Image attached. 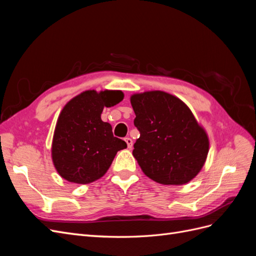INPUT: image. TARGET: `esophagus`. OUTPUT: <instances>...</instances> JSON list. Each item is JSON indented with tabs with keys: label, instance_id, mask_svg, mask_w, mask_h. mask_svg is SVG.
I'll list each match as a JSON object with an SVG mask.
<instances>
[{
	"label": "esophagus",
	"instance_id": "obj_1",
	"mask_svg": "<svg viewBox=\"0 0 256 256\" xmlns=\"http://www.w3.org/2000/svg\"><path fill=\"white\" fill-rule=\"evenodd\" d=\"M125 142L127 143V146H128V148L129 150H131L132 148V145H134V142H132V140H131L130 138H125Z\"/></svg>",
	"mask_w": 256,
	"mask_h": 256
}]
</instances>
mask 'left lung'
<instances>
[{
  "instance_id": "obj_1",
  "label": "left lung",
  "mask_w": 256,
  "mask_h": 256,
  "mask_svg": "<svg viewBox=\"0 0 256 256\" xmlns=\"http://www.w3.org/2000/svg\"><path fill=\"white\" fill-rule=\"evenodd\" d=\"M130 102L140 131L132 154L143 173L162 184L191 182L205 164L209 138L189 106L164 90L136 92Z\"/></svg>"
}]
</instances>
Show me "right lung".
<instances>
[{"instance_id": "right-lung-1", "label": "right lung", "mask_w": 256, "mask_h": 256, "mask_svg": "<svg viewBox=\"0 0 256 256\" xmlns=\"http://www.w3.org/2000/svg\"><path fill=\"white\" fill-rule=\"evenodd\" d=\"M124 99L122 90H84L62 109L54 129L51 158L58 175L69 182L86 184L102 178L125 141L115 138L102 120L104 108Z\"/></svg>"}]
</instances>
